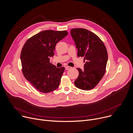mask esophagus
I'll use <instances>...</instances> for the list:
<instances>
[{
	"label": "esophagus",
	"instance_id": "esophagus-1",
	"mask_svg": "<svg viewBox=\"0 0 133 133\" xmlns=\"http://www.w3.org/2000/svg\"><path fill=\"white\" fill-rule=\"evenodd\" d=\"M71 68H72V67H70V66H66V67H65L66 70H68V69H71Z\"/></svg>",
	"mask_w": 133,
	"mask_h": 133
}]
</instances>
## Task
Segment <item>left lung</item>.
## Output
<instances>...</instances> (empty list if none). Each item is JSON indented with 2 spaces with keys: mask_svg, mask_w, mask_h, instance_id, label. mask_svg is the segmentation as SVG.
<instances>
[{
  "mask_svg": "<svg viewBox=\"0 0 133 133\" xmlns=\"http://www.w3.org/2000/svg\"><path fill=\"white\" fill-rule=\"evenodd\" d=\"M70 34L78 49V57H84V69L77 68L79 75L75 80L76 87L90 90L98 85L106 71L108 54L99 38L84 28H74Z\"/></svg>",
  "mask_w": 133,
  "mask_h": 133,
  "instance_id": "8db88e82",
  "label": "left lung"
}]
</instances>
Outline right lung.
Returning a JSON list of instances; mask_svg holds the SVG:
<instances>
[{
	"instance_id": "add662e5",
	"label": "right lung",
	"mask_w": 133,
	"mask_h": 133,
	"mask_svg": "<svg viewBox=\"0 0 133 133\" xmlns=\"http://www.w3.org/2000/svg\"><path fill=\"white\" fill-rule=\"evenodd\" d=\"M68 35L66 30L42 31L30 37L23 47L21 60L25 78L37 89L48 93L57 88L65 70L49 62L56 44Z\"/></svg>"
}]
</instances>
